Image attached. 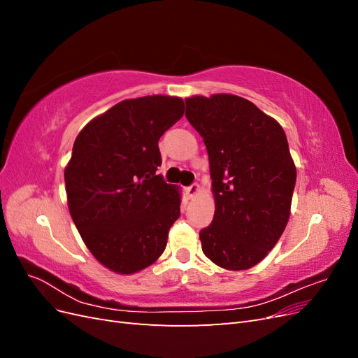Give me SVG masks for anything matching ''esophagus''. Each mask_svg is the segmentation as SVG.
I'll return each instance as SVG.
<instances>
[{
    "label": "esophagus",
    "instance_id": "34e87169",
    "mask_svg": "<svg viewBox=\"0 0 358 358\" xmlns=\"http://www.w3.org/2000/svg\"><path fill=\"white\" fill-rule=\"evenodd\" d=\"M199 191H200V185L199 183H192L191 187H188L187 188V194H188V199H194L199 194Z\"/></svg>",
    "mask_w": 358,
    "mask_h": 358
}]
</instances>
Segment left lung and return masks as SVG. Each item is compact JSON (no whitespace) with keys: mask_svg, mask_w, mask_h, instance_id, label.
<instances>
[{"mask_svg":"<svg viewBox=\"0 0 358 358\" xmlns=\"http://www.w3.org/2000/svg\"><path fill=\"white\" fill-rule=\"evenodd\" d=\"M185 116L208 149L215 199L200 231L204 255L227 270L258 264L282 236L296 185L287 136L272 116L242 96L185 99Z\"/></svg>","mask_w":358,"mask_h":358,"instance_id":"obj_1","label":"left lung"}]
</instances>
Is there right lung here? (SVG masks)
Segmentation results:
<instances>
[{
	"instance_id": "1",
	"label": "right lung",
	"mask_w": 358,
	"mask_h": 358,
	"mask_svg": "<svg viewBox=\"0 0 358 358\" xmlns=\"http://www.w3.org/2000/svg\"><path fill=\"white\" fill-rule=\"evenodd\" d=\"M185 112L179 96L124 100L86 124L64 170L69 210L91 254L133 275L164 252L180 215L179 187L162 180L158 140Z\"/></svg>"
}]
</instances>
